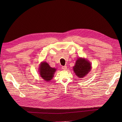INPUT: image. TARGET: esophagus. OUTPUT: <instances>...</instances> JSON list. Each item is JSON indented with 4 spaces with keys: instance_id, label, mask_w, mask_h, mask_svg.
Returning a JSON list of instances; mask_svg holds the SVG:
<instances>
[{
    "instance_id": "34e87169",
    "label": "esophagus",
    "mask_w": 122,
    "mask_h": 122,
    "mask_svg": "<svg viewBox=\"0 0 122 122\" xmlns=\"http://www.w3.org/2000/svg\"><path fill=\"white\" fill-rule=\"evenodd\" d=\"M62 69L63 70H67V66H62Z\"/></svg>"
}]
</instances>
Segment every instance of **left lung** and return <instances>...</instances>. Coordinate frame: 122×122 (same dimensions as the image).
I'll return each instance as SVG.
<instances>
[{"mask_svg":"<svg viewBox=\"0 0 122 122\" xmlns=\"http://www.w3.org/2000/svg\"><path fill=\"white\" fill-rule=\"evenodd\" d=\"M91 63L85 58L80 57L76 60L73 71L79 78H83L91 71L92 69Z\"/></svg>","mask_w":122,"mask_h":122,"instance_id":"left-lung-1","label":"left lung"}]
</instances>
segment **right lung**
<instances>
[{
    "label": "right lung",
    "mask_w": 122,
    "mask_h": 122,
    "mask_svg": "<svg viewBox=\"0 0 122 122\" xmlns=\"http://www.w3.org/2000/svg\"><path fill=\"white\" fill-rule=\"evenodd\" d=\"M56 69L51 67L46 62H41L38 68L40 76L45 81H49L52 79Z\"/></svg>",
    "instance_id": "add662e5"
}]
</instances>
